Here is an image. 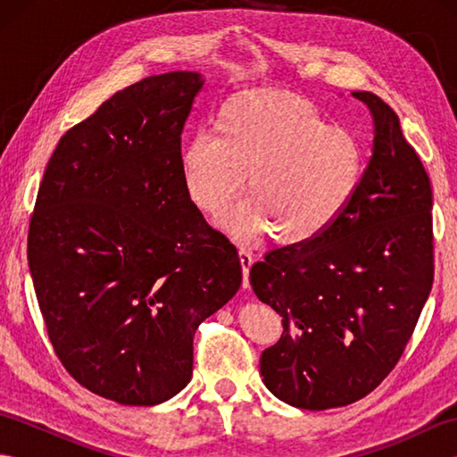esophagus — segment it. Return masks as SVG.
Returning a JSON list of instances; mask_svg holds the SVG:
<instances>
[{"mask_svg":"<svg viewBox=\"0 0 457 457\" xmlns=\"http://www.w3.org/2000/svg\"><path fill=\"white\" fill-rule=\"evenodd\" d=\"M239 263H241V269H244V288L249 287V269L251 265H253V251L247 249V247H239Z\"/></svg>","mask_w":457,"mask_h":457,"instance_id":"1","label":"esophagus"}]
</instances>
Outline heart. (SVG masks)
<instances>
[{
  "label": "heart",
  "instance_id": "heart-1",
  "mask_svg": "<svg viewBox=\"0 0 457 457\" xmlns=\"http://www.w3.org/2000/svg\"><path fill=\"white\" fill-rule=\"evenodd\" d=\"M188 200L218 218L245 188L253 196L221 226L241 241L277 231L287 245L318 237L347 208L361 179V149L352 133L326 125L295 94L245 90L220 105L213 135L196 133L180 149Z\"/></svg>",
  "mask_w": 457,
  "mask_h": 457
}]
</instances>
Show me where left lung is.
Masks as SVG:
<instances>
[{"label": "left lung", "instance_id": "left-lung-1", "mask_svg": "<svg viewBox=\"0 0 457 457\" xmlns=\"http://www.w3.org/2000/svg\"><path fill=\"white\" fill-rule=\"evenodd\" d=\"M353 98L371 110L375 139L347 208L324 234L270 251L249 273L285 328L261 353V377L306 411L352 404L383 383L434 280L428 174L391 105L371 92Z\"/></svg>", "mask_w": 457, "mask_h": 457}]
</instances>
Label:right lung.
Instances as JSON below:
<instances>
[{
    "mask_svg": "<svg viewBox=\"0 0 457 457\" xmlns=\"http://www.w3.org/2000/svg\"><path fill=\"white\" fill-rule=\"evenodd\" d=\"M204 80L135 82L68 129L38 187L27 259L56 357L86 389L153 406L192 377L198 326L241 287L234 244L180 177Z\"/></svg>",
    "mask_w": 457,
    "mask_h": 457,
    "instance_id": "add662e5",
    "label": "right lung"
}]
</instances>
